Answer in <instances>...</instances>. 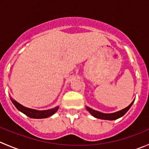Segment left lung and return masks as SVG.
<instances>
[{"label": "left lung", "instance_id": "8db88e82", "mask_svg": "<svg viewBox=\"0 0 149 149\" xmlns=\"http://www.w3.org/2000/svg\"><path fill=\"white\" fill-rule=\"evenodd\" d=\"M133 100L127 107H126L124 109L121 110V111H116V112H114V113H102V112H100V111H95V110L92 109V108H89V107L86 106V110L89 111L90 114L92 116H93L94 117L97 118V119H104V120H116V119H119V118L122 117L123 116L125 113H127L128 111V110L130 108V107L132 106V105L133 104L134 102Z\"/></svg>", "mask_w": 149, "mask_h": 149}]
</instances>
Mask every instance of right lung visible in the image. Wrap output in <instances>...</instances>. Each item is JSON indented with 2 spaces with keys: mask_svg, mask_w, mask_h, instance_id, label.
<instances>
[{
  "mask_svg": "<svg viewBox=\"0 0 149 149\" xmlns=\"http://www.w3.org/2000/svg\"><path fill=\"white\" fill-rule=\"evenodd\" d=\"M11 102L14 104V106L17 108L19 111H21L22 113L25 114L30 118H33V119H45V118H48L49 116H52L53 114L56 113L57 110L59 109V106H56L55 108H51V109L48 110H43V111H39V110L32 109V108H27L25 106H23L18 102L14 100L13 98L10 97Z\"/></svg>",
  "mask_w": 149,
  "mask_h": 149,
  "instance_id": "right-lung-1",
  "label": "right lung"
}]
</instances>
